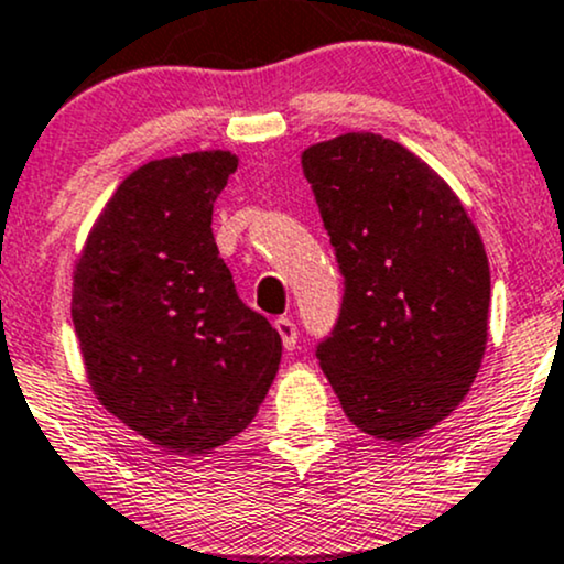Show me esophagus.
Listing matches in <instances>:
<instances>
[{"label": "esophagus", "mask_w": 564, "mask_h": 564, "mask_svg": "<svg viewBox=\"0 0 564 564\" xmlns=\"http://www.w3.org/2000/svg\"><path fill=\"white\" fill-rule=\"evenodd\" d=\"M274 327H276V333H280L284 349L293 351L295 349V340H299V327H295V322L290 319V316H280V319L274 322Z\"/></svg>", "instance_id": "1"}]
</instances>
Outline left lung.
<instances>
[{
  "instance_id": "8db88e82",
  "label": "left lung",
  "mask_w": 564,
  "mask_h": 564,
  "mask_svg": "<svg viewBox=\"0 0 564 564\" xmlns=\"http://www.w3.org/2000/svg\"><path fill=\"white\" fill-rule=\"evenodd\" d=\"M346 280L322 372L359 432L423 436L485 357L490 265L469 213L402 143L346 132L301 154Z\"/></svg>"
}]
</instances>
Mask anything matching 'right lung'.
Instances as JSON below:
<instances>
[{
    "label": "right lung",
    "mask_w": 564,
    "mask_h": 564,
    "mask_svg": "<svg viewBox=\"0 0 564 564\" xmlns=\"http://www.w3.org/2000/svg\"><path fill=\"white\" fill-rule=\"evenodd\" d=\"M231 151L141 164L117 186L74 265L72 319L109 413L170 453H207L248 429L282 338L239 301L213 237Z\"/></svg>",
    "instance_id": "add662e5"
}]
</instances>
